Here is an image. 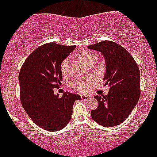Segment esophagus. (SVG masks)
Listing matches in <instances>:
<instances>
[{"label": "esophagus", "mask_w": 157, "mask_h": 157, "mask_svg": "<svg viewBox=\"0 0 157 157\" xmlns=\"http://www.w3.org/2000/svg\"><path fill=\"white\" fill-rule=\"evenodd\" d=\"M81 98L82 100H83V101H86V100H88L89 98H90V97L88 95H83V96H81Z\"/></svg>", "instance_id": "esophagus-1"}]
</instances>
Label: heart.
<instances>
[{
	"label": "heart",
	"instance_id": "heart-1",
	"mask_svg": "<svg viewBox=\"0 0 157 157\" xmlns=\"http://www.w3.org/2000/svg\"><path fill=\"white\" fill-rule=\"evenodd\" d=\"M78 57L81 60H82L85 63H88L90 62L93 61V60H96L97 59V56L94 52H91L89 50H83L78 54ZM69 60L68 58H66L62 61L61 64H60V70L63 75L67 74L68 72L69 69ZM93 80L89 78H79L75 81L72 82L71 86L73 89H75V90L80 91V92H86L88 90L90 87L91 83H92Z\"/></svg>",
	"mask_w": 157,
	"mask_h": 157
}]
</instances>
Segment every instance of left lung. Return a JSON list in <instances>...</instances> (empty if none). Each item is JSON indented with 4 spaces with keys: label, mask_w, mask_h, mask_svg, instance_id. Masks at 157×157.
<instances>
[{
    "label": "left lung",
    "mask_w": 157,
    "mask_h": 157,
    "mask_svg": "<svg viewBox=\"0 0 157 157\" xmlns=\"http://www.w3.org/2000/svg\"><path fill=\"white\" fill-rule=\"evenodd\" d=\"M88 48L103 54L105 86H110L108 95L95 96L99 105L91 111V116L99 125L116 127L127 120L139 100V68L132 56L117 43L103 41Z\"/></svg>",
    "instance_id": "left-lung-1"
}]
</instances>
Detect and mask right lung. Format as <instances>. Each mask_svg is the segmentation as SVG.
<instances>
[{"label": "right lung", "instance_id": "add662e5", "mask_svg": "<svg viewBox=\"0 0 157 157\" xmlns=\"http://www.w3.org/2000/svg\"><path fill=\"white\" fill-rule=\"evenodd\" d=\"M56 43L38 47L27 58L19 75L20 101L36 125L48 131L63 129L70 122L77 94L66 92L61 98L54 94L60 86V64L75 48Z\"/></svg>", "mask_w": 157, "mask_h": 157}]
</instances>
